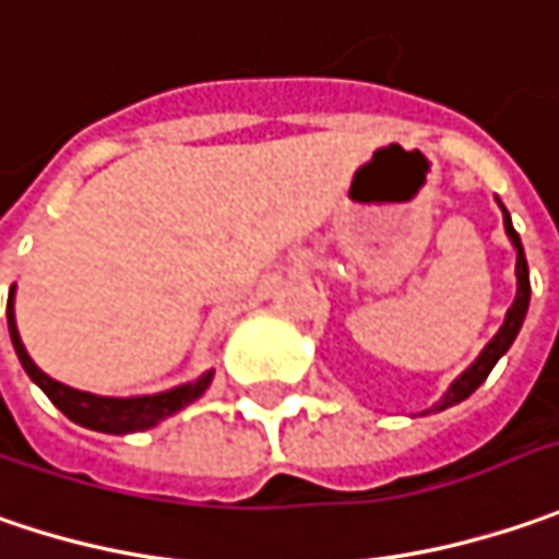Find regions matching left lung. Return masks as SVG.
<instances>
[{
    "instance_id": "8db88e82",
    "label": "left lung",
    "mask_w": 559,
    "mask_h": 559,
    "mask_svg": "<svg viewBox=\"0 0 559 559\" xmlns=\"http://www.w3.org/2000/svg\"><path fill=\"white\" fill-rule=\"evenodd\" d=\"M500 212H503V231L510 237V243H513V250H516V297H513V304L507 309V316H503V325L498 328V334L485 344V350L475 356V362L466 369V372H460V376L450 381V388L444 391V397L431 406V413H441V409H448L453 403L466 401L469 394H473L475 388L488 378V372L498 366V359L503 353L510 350V344L516 341V334H520L522 322H525V312H528V297H532V284H528V262H525V250H522V240L516 228H513V218H510V212L503 209V203L498 200Z\"/></svg>"
}]
</instances>
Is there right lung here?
Returning a JSON list of instances; mask_svg holds the SVG:
<instances>
[{"instance_id": "1", "label": "right lung", "mask_w": 559, "mask_h": 559, "mask_svg": "<svg viewBox=\"0 0 559 559\" xmlns=\"http://www.w3.org/2000/svg\"><path fill=\"white\" fill-rule=\"evenodd\" d=\"M9 334H12L14 353H17L24 372L31 376V381L37 384L39 391L56 403L71 423L93 428V431H103V435H134V431L153 428L162 419L181 413L183 406L200 401L206 394L209 384H212V376H215V369H206L197 381H187V384H178L171 391H158V394H143V397H99V394H90V391L68 388V384L46 376L31 359L27 347H24V341L17 334V322H14V284L12 294H9Z\"/></svg>"}]
</instances>
